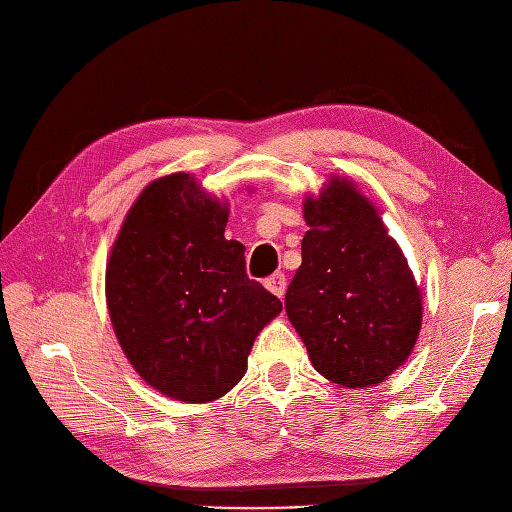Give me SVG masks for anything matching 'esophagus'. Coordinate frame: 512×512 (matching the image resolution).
Masks as SVG:
<instances>
[{
  "label": "esophagus",
  "mask_w": 512,
  "mask_h": 512,
  "mask_svg": "<svg viewBox=\"0 0 512 512\" xmlns=\"http://www.w3.org/2000/svg\"><path fill=\"white\" fill-rule=\"evenodd\" d=\"M266 288L273 292V295H277L279 299L284 297V292H286V275L284 273H275V275H270L268 279H266Z\"/></svg>",
  "instance_id": "34e87169"
}]
</instances>
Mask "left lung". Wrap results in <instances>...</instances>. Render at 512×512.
<instances>
[{
	"instance_id": "left-lung-1",
	"label": "left lung",
	"mask_w": 512,
	"mask_h": 512,
	"mask_svg": "<svg viewBox=\"0 0 512 512\" xmlns=\"http://www.w3.org/2000/svg\"><path fill=\"white\" fill-rule=\"evenodd\" d=\"M310 231L286 292L290 323L319 374L345 387H372L407 361L416 345L422 299L372 206L334 178L308 198Z\"/></svg>"
}]
</instances>
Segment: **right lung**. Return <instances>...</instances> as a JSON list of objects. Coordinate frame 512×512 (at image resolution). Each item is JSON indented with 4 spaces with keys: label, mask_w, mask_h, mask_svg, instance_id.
<instances>
[{
    "label": "right lung",
    "mask_w": 512,
    "mask_h": 512,
    "mask_svg": "<svg viewBox=\"0 0 512 512\" xmlns=\"http://www.w3.org/2000/svg\"><path fill=\"white\" fill-rule=\"evenodd\" d=\"M226 222V206L189 173H173L140 193L107 264V308L125 356L151 387L184 402L235 387L255 336L284 308L248 279Z\"/></svg>",
    "instance_id": "right-lung-1"
}]
</instances>
